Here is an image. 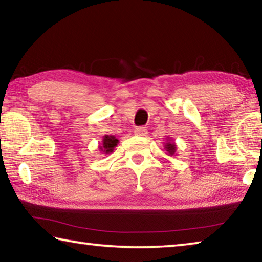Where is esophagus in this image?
Listing matches in <instances>:
<instances>
[{
  "label": "esophagus",
  "instance_id": "obj_1",
  "mask_svg": "<svg viewBox=\"0 0 262 262\" xmlns=\"http://www.w3.org/2000/svg\"><path fill=\"white\" fill-rule=\"evenodd\" d=\"M134 133H135V135H139V136H145V135L148 134V130L145 129L144 127H137V128H135Z\"/></svg>",
  "mask_w": 262,
  "mask_h": 262
}]
</instances>
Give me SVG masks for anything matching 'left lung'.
<instances>
[{
	"label": "left lung",
	"mask_w": 262,
	"mask_h": 262,
	"mask_svg": "<svg viewBox=\"0 0 262 262\" xmlns=\"http://www.w3.org/2000/svg\"><path fill=\"white\" fill-rule=\"evenodd\" d=\"M176 149H177V147H176L174 142H172V140H168V142L165 144V150L167 151V154L170 155V156H172V155L176 154Z\"/></svg>",
	"instance_id": "obj_1"
}]
</instances>
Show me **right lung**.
Segmentation results:
<instances>
[{"mask_svg": "<svg viewBox=\"0 0 262 262\" xmlns=\"http://www.w3.org/2000/svg\"><path fill=\"white\" fill-rule=\"evenodd\" d=\"M118 143H119V140L115 139V136L105 135L103 137V144L99 145V149L101 152L111 154L114 150V148L117 147Z\"/></svg>", "mask_w": 262, "mask_h": 262, "instance_id": "right-lung-1", "label": "right lung"}]
</instances>
